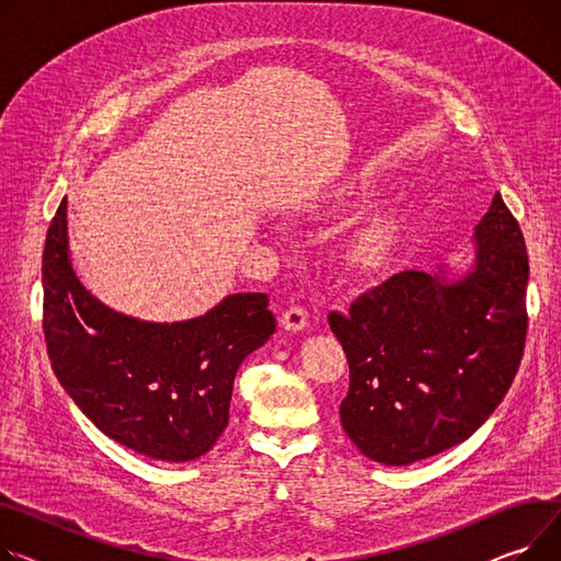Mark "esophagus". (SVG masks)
Segmentation results:
<instances>
[{
  "mask_svg": "<svg viewBox=\"0 0 561 561\" xmlns=\"http://www.w3.org/2000/svg\"><path fill=\"white\" fill-rule=\"evenodd\" d=\"M307 324H309V313L300 305H293L282 313V327L288 331H302Z\"/></svg>",
  "mask_w": 561,
  "mask_h": 561,
  "instance_id": "34e87169",
  "label": "esophagus"
}]
</instances>
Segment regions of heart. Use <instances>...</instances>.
<instances>
[{
    "instance_id": "1",
    "label": "heart",
    "mask_w": 561,
    "mask_h": 561,
    "mask_svg": "<svg viewBox=\"0 0 561 561\" xmlns=\"http://www.w3.org/2000/svg\"><path fill=\"white\" fill-rule=\"evenodd\" d=\"M383 230L381 228H369L358 237V254L363 259H375L383 248Z\"/></svg>"
}]
</instances>
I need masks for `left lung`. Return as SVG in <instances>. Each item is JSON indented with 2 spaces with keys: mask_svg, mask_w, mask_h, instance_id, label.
Returning a JSON list of instances; mask_svg holds the SVG:
<instances>
[{
  "mask_svg": "<svg viewBox=\"0 0 561 561\" xmlns=\"http://www.w3.org/2000/svg\"><path fill=\"white\" fill-rule=\"evenodd\" d=\"M476 261L449 282L403 271L329 327L350 360L341 422L360 454L403 467L471 437L507 394L526 347L528 252L501 194L476 226Z\"/></svg>",
  "mask_w": 561,
  "mask_h": 561,
  "instance_id": "8db88e82",
  "label": "left lung"
}]
</instances>
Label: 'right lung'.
Wrapping results in <instances>:
<instances>
[{"mask_svg":"<svg viewBox=\"0 0 561 561\" xmlns=\"http://www.w3.org/2000/svg\"><path fill=\"white\" fill-rule=\"evenodd\" d=\"M43 288L60 386L110 439L164 462L211 449L230 420L239 365L275 333L264 293L228 295L205 316L171 324L107 309L71 268L67 198L47 232Z\"/></svg>","mask_w":561,"mask_h":561,"instance_id":"1","label":"right lung"}]
</instances>
